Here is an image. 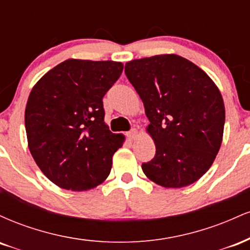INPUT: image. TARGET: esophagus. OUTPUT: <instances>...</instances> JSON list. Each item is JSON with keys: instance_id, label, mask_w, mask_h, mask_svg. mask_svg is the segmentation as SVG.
<instances>
[{"instance_id": "obj_1", "label": "esophagus", "mask_w": 250, "mask_h": 250, "mask_svg": "<svg viewBox=\"0 0 250 250\" xmlns=\"http://www.w3.org/2000/svg\"><path fill=\"white\" fill-rule=\"evenodd\" d=\"M127 136L130 140H135L137 136H139V131H137L136 129H131L130 131H128V133H127Z\"/></svg>"}]
</instances>
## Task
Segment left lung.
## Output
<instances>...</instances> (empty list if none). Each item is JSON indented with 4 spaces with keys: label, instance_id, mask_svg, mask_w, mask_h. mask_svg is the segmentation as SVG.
<instances>
[{
    "label": "left lung",
    "instance_id": "left-lung-1",
    "mask_svg": "<svg viewBox=\"0 0 250 250\" xmlns=\"http://www.w3.org/2000/svg\"><path fill=\"white\" fill-rule=\"evenodd\" d=\"M125 73L141 97L156 147L154 159L142 163L143 173L166 188L196 182L222 143L226 113L219 88L201 68L175 54L133 60Z\"/></svg>",
    "mask_w": 250,
    "mask_h": 250
}]
</instances>
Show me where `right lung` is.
<instances>
[{"instance_id":"1","label":"right lung","mask_w":250,"mask_h":250,"mask_svg":"<svg viewBox=\"0 0 250 250\" xmlns=\"http://www.w3.org/2000/svg\"><path fill=\"white\" fill-rule=\"evenodd\" d=\"M122 70L121 62L70 59L31 89L24 113L28 146L42 173L59 187L88 190L110 173L125 136L104 123L102 99Z\"/></svg>"}]
</instances>
